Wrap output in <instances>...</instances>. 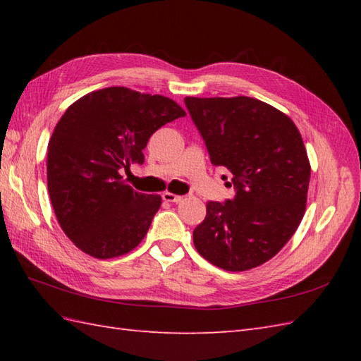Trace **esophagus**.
Wrapping results in <instances>:
<instances>
[{"mask_svg":"<svg viewBox=\"0 0 361 361\" xmlns=\"http://www.w3.org/2000/svg\"><path fill=\"white\" fill-rule=\"evenodd\" d=\"M163 200L167 203H180L183 200L181 195H175L172 192H164L163 194Z\"/></svg>","mask_w":361,"mask_h":361,"instance_id":"obj_1","label":"esophagus"}]
</instances>
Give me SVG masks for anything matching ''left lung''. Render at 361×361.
I'll list each match as a JSON object with an SVG mask.
<instances>
[{"mask_svg": "<svg viewBox=\"0 0 361 361\" xmlns=\"http://www.w3.org/2000/svg\"><path fill=\"white\" fill-rule=\"evenodd\" d=\"M185 104L212 166L228 169V186L235 189L233 200L206 203L195 248L226 271L262 265L304 217L310 163L301 133L287 114L252 97H186Z\"/></svg>", "mask_w": 361, "mask_h": 361, "instance_id": "obj_1", "label": "left lung"}]
</instances>
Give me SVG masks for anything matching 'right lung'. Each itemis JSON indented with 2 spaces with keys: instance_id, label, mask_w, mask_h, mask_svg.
Returning a JSON list of instances; mask_svg holds the SVG:
<instances>
[{
  "instance_id": "1",
  "label": "right lung",
  "mask_w": 361,
  "mask_h": 361,
  "mask_svg": "<svg viewBox=\"0 0 361 361\" xmlns=\"http://www.w3.org/2000/svg\"><path fill=\"white\" fill-rule=\"evenodd\" d=\"M186 116L172 99L110 87L70 105L48 144V190L56 217L70 240L96 259L136 248L161 206L141 194L121 171L142 164L149 137Z\"/></svg>"
}]
</instances>
